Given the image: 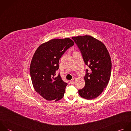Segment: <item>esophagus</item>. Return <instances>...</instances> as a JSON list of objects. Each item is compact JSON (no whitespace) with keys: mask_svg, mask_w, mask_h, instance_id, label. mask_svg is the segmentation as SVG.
Returning <instances> with one entry per match:
<instances>
[{"mask_svg":"<svg viewBox=\"0 0 131 131\" xmlns=\"http://www.w3.org/2000/svg\"><path fill=\"white\" fill-rule=\"evenodd\" d=\"M70 84L71 85H73V84H74V80L70 81Z\"/></svg>","mask_w":131,"mask_h":131,"instance_id":"esophagus-1","label":"esophagus"}]
</instances>
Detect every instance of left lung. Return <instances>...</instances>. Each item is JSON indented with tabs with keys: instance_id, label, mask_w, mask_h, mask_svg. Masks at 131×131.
Wrapping results in <instances>:
<instances>
[{
	"instance_id": "8db88e82",
	"label": "left lung",
	"mask_w": 131,
	"mask_h": 131,
	"mask_svg": "<svg viewBox=\"0 0 131 131\" xmlns=\"http://www.w3.org/2000/svg\"><path fill=\"white\" fill-rule=\"evenodd\" d=\"M90 71L86 70L85 87L78 90L80 96L87 100L98 97L109 82L112 62L108 51L101 41L85 35L72 37Z\"/></svg>"
}]
</instances>
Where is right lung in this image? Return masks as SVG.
<instances>
[{"instance_id": "right-lung-1", "label": "right lung", "mask_w": 131, "mask_h": 131, "mask_svg": "<svg viewBox=\"0 0 131 131\" xmlns=\"http://www.w3.org/2000/svg\"><path fill=\"white\" fill-rule=\"evenodd\" d=\"M74 42L70 38L54 39L39 46L33 56L30 72L35 90L48 101L60 100L68 84L59 73V60Z\"/></svg>"}]
</instances>
